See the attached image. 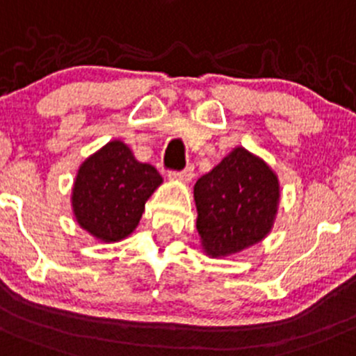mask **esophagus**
<instances>
[{
  "label": "esophagus",
  "instance_id": "1",
  "mask_svg": "<svg viewBox=\"0 0 356 356\" xmlns=\"http://www.w3.org/2000/svg\"><path fill=\"white\" fill-rule=\"evenodd\" d=\"M168 177L174 179V181L189 182L193 177H195V165L189 163L184 170H170L168 172Z\"/></svg>",
  "mask_w": 356,
  "mask_h": 356
}]
</instances>
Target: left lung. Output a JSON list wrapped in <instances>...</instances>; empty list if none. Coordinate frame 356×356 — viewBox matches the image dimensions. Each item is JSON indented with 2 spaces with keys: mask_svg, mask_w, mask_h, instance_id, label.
<instances>
[{
  "mask_svg": "<svg viewBox=\"0 0 356 356\" xmlns=\"http://www.w3.org/2000/svg\"><path fill=\"white\" fill-rule=\"evenodd\" d=\"M280 198L277 175L236 147L195 184L196 229L212 255L236 254L261 241L273 226Z\"/></svg>",
  "mask_w": 356,
  "mask_h": 356,
  "instance_id": "1",
  "label": "left lung"
}]
</instances>
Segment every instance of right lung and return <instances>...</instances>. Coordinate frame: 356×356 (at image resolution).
Returning a JSON list of instances; mask_svg holds the SVG:
<instances>
[{"label": "right lung", "instance_id": "obj_1", "mask_svg": "<svg viewBox=\"0 0 356 356\" xmlns=\"http://www.w3.org/2000/svg\"><path fill=\"white\" fill-rule=\"evenodd\" d=\"M160 184L156 168L139 163L125 144L113 140L79 167L72 189L76 220L101 240H122L136 229L144 203Z\"/></svg>", "mask_w": 356, "mask_h": 356}]
</instances>
